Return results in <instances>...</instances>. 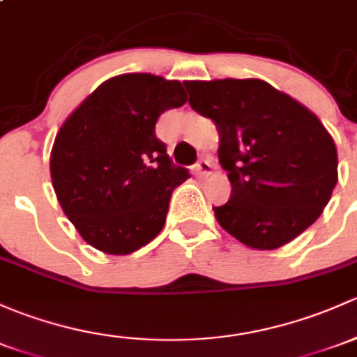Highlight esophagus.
Masks as SVG:
<instances>
[{
	"instance_id": "34e87169",
	"label": "esophagus",
	"mask_w": 357,
	"mask_h": 357,
	"mask_svg": "<svg viewBox=\"0 0 357 357\" xmlns=\"http://www.w3.org/2000/svg\"><path fill=\"white\" fill-rule=\"evenodd\" d=\"M212 169L213 166L208 159H200L197 162V166H195V172H197L200 178H204V176H208L210 172H212Z\"/></svg>"
}]
</instances>
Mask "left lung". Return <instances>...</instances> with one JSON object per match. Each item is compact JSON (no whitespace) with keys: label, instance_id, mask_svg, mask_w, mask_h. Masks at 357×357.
Returning a JSON list of instances; mask_svg holds the SVG:
<instances>
[{"label":"left lung","instance_id":"left-lung-1","mask_svg":"<svg viewBox=\"0 0 357 357\" xmlns=\"http://www.w3.org/2000/svg\"><path fill=\"white\" fill-rule=\"evenodd\" d=\"M190 106L219 130L231 198L217 222L253 250H275L306 231L337 185V149L320 119L258 78L185 82Z\"/></svg>","mask_w":357,"mask_h":357}]
</instances>
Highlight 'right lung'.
<instances>
[{
  "mask_svg": "<svg viewBox=\"0 0 357 357\" xmlns=\"http://www.w3.org/2000/svg\"><path fill=\"white\" fill-rule=\"evenodd\" d=\"M186 99L178 80L118 75L63 123L51 150L52 188L90 246L128 255L162 231L172 191L190 172L172 164L155 123Z\"/></svg>",
  "mask_w": 357,
  "mask_h": 357,
  "instance_id": "1",
  "label": "right lung"
}]
</instances>
